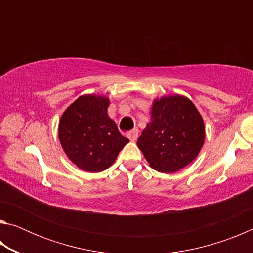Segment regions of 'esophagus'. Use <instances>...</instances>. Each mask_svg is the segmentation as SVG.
Returning <instances> with one entry per match:
<instances>
[{"mask_svg":"<svg viewBox=\"0 0 253 253\" xmlns=\"http://www.w3.org/2000/svg\"><path fill=\"white\" fill-rule=\"evenodd\" d=\"M137 137H138V129H132L131 131H129V134H128V138H129L131 142H135Z\"/></svg>","mask_w":253,"mask_h":253,"instance_id":"34e87169","label":"esophagus"}]
</instances>
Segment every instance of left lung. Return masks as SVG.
Instances as JSON below:
<instances>
[{
	"mask_svg": "<svg viewBox=\"0 0 253 253\" xmlns=\"http://www.w3.org/2000/svg\"><path fill=\"white\" fill-rule=\"evenodd\" d=\"M205 140L204 121L195 105L182 95L154 99L151 122L137 140L149 166L174 173L198 157Z\"/></svg>",
	"mask_w": 253,
	"mask_h": 253,
	"instance_id": "left-lung-1",
	"label": "left lung"
}]
</instances>
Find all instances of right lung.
I'll return each mask as SVG.
<instances>
[{"mask_svg":"<svg viewBox=\"0 0 253 253\" xmlns=\"http://www.w3.org/2000/svg\"><path fill=\"white\" fill-rule=\"evenodd\" d=\"M109 104L108 97L83 95L60 118V144L67 157L84 172L97 173L108 169L129 142L107 114Z\"/></svg>","mask_w":253,"mask_h":253,"instance_id":"right-lung-1","label":"right lung"}]
</instances>
